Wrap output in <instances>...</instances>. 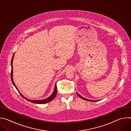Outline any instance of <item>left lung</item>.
Listing matches in <instances>:
<instances>
[{"label":"left lung","instance_id":"8db88e82","mask_svg":"<svg viewBox=\"0 0 131 131\" xmlns=\"http://www.w3.org/2000/svg\"><path fill=\"white\" fill-rule=\"evenodd\" d=\"M77 95L80 97V98H81L82 99H83V100H85V101H90V102H96V101H100V100H97V101H92V100H88V99H85V98H84V97H83L82 96H81V95H80L78 93H77Z\"/></svg>","mask_w":131,"mask_h":131}]
</instances>
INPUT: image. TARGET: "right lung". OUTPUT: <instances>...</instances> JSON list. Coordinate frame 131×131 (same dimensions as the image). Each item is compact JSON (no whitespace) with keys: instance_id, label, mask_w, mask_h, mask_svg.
Returning <instances> with one entry per match:
<instances>
[{"instance_id":"add662e5","label":"right lung","mask_w":131,"mask_h":131,"mask_svg":"<svg viewBox=\"0 0 131 131\" xmlns=\"http://www.w3.org/2000/svg\"><path fill=\"white\" fill-rule=\"evenodd\" d=\"M14 54H13V57H12V60H11V81H12V82L13 83V84L14 85V86L15 87V88L16 89V90L18 91V92L20 93V95L23 97L25 99H26V100H27L28 101L30 102H31V103H36V104H45V103H48L49 102H51L52 100H53L56 96V95H57V83L55 84V88H54V90L53 92V93L52 94V95L51 96H50L49 97L46 99H44V100H29V99H27L26 98H25L21 93L20 92L19 90H18L17 88V87L16 86L14 81H13V66H12V62H13V58H14Z\"/></svg>"}]
</instances>
